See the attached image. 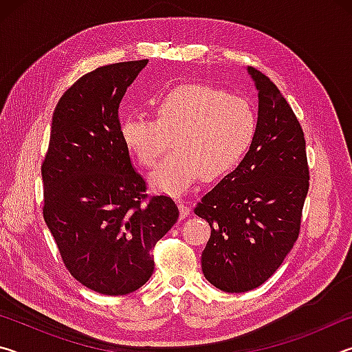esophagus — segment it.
<instances>
[{"instance_id": "obj_1", "label": "esophagus", "mask_w": 352, "mask_h": 352, "mask_svg": "<svg viewBox=\"0 0 352 352\" xmlns=\"http://www.w3.org/2000/svg\"><path fill=\"white\" fill-rule=\"evenodd\" d=\"M177 204H178V210H180V219H184V217H188L189 214H190V210H189V206L188 205H184L182 200H177Z\"/></svg>"}]
</instances>
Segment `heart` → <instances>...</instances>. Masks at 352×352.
I'll use <instances>...</instances> for the list:
<instances>
[{
	"label": "heart",
	"instance_id": "heart-1",
	"mask_svg": "<svg viewBox=\"0 0 352 352\" xmlns=\"http://www.w3.org/2000/svg\"><path fill=\"white\" fill-rule=\"evenodd\" d=\"M155 119L127 116L121 122L126 147L152 169L170 147L175 151L153 172L151 183L163 192L186 190L199 177L230 174L252 146L256 116L243 98L201 83L172 88L153 105Z\"/></svg>",
	"mask_w": 352,
	"mask_h": 352
}]
</instances>
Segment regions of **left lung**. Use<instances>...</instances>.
Masks as SVG:
<instances>
[{"label":"left lung","mask_w":352,"mask_h":352,"mask_svg":"<svg viewBox=\"0 0 352 352\" xmlns=\"http://www.w3.org/2000/svg\"><path fill=\"white\" fill-rule=\"evenodd\" d=\"M259 109L250 151L194 212L211 226L201 270L217 289L248 292L275 273L300 234L309 190L305 132L264 73L248 68Z\"/></svg>","instance_id":"8db88e82"}]
</instances>
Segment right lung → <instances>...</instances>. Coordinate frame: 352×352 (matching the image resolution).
<instances>
[{
  "label": "right lung",
  "mask_w": 352,
  "mask_h": 352,
  "mask_svg": "<svg viewBox=\"0 0 352 352\" xmlns=\"http://www.w3.org/2000/svg\"><path fill=\"white\" fill-rule=\"evenodd\" d=\"M147 62L105 65L77 79L56 105L41 163L43 217L63 264L102 295L148 281L152 248L178 219L168 195L148 197L121 136L119 104Z\"/></svg>",
  "instance_id": "add662e5"
}]
</instances>
